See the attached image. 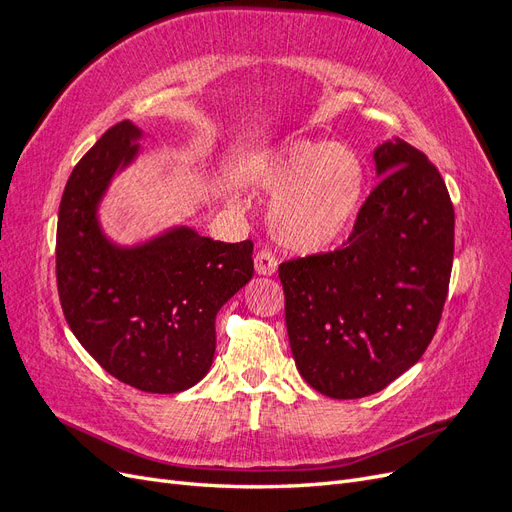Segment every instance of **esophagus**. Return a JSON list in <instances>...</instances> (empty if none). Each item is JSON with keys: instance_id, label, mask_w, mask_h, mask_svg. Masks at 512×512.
<instances>
[{"instance_id": "34e87169", "label": "esophagus", "mask_w": 512, "mask_h": 512, "mask_svg": "<svg viewBox=\"0 0 512 512\" xmlns=\"http://www.w3.org/2000/svg\"><path fill=\"white\" fill-rule=\"evenodd\" d=\"M254 269L258 275H273L277 271V258L269 250H260L254 258Z\"/></svg>"}]
</instances>
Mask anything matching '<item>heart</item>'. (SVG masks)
I'll return each instance as SVG.
<instances>
[{
    "instance_id": "b5f03b06",
    "label": "heart",
    "mask_w": 512,
    "mask_h": 512,
    "mask_svg": "<svg viewBox=\"0 0 512 512\" xmlns=\"http://www.w3.org/2000/svg\"><path fill=\"white\" fill-rule=\"evenodd\" d=\"M260 190L271 192L269 224L286 250L322 252L352 228L365 194V164L342 143L294 138L260 156Z\"/></svg>"
}]
</instances>
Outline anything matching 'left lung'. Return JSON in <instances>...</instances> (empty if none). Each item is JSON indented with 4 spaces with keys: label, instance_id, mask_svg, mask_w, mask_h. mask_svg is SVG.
<instances>
[{
    "label": "left lung",
    "instance_id": "obj_1",
    "mask_svg": "<svg viewBox=\"0 0 512 512\" xmlns=\"http://www.w3.org/2000/svg\"><path fill=\"white\" fill-rule=\"evenodd\" d=\"M374 162L380 181L346 247L280 265L294 363L333 399L374 395L421 359L453 269L455 211L438 168L399 138Z\"/></svg>",
    "mask_w": 512,
    "mask_h": 512
}]
</instances>
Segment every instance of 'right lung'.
Instances as JSON below:
<instances>
[{"label": "right lung", "instance_id": "obj_1", "mask_svg": "<svg viewBox=\"0 0 512 512\" xmlns=\"http://www.w3.org/2000/svg\"><path fill=\"white\" fill-rule=\"evenodd\" d=\"M143 130L121 121L74 166L59 205L57 290L68 327L108 374L145 393H181L207 376L215 316L252 280L254 243L173 226L136 245L106 237L98 209Z\"/></svg>", "mask_w": 512, "mask_h": 512}]
</instances>
